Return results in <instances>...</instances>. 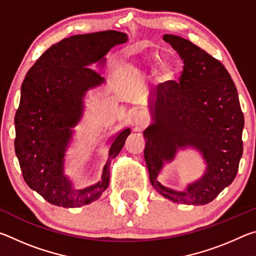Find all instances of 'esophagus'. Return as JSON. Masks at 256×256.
Returning <instances> with one entry per match:
<instances>
[{
    "label": "esophagus",
    "instance_id": "1",
    "mask_svg": "<svg viewBox=\"0 0 256 256\" xmlns=\"http://www.w3.org/2000/svg\"><path fill=\"white\" fill-rule=\"evenodd\" d=\"M132 122L136 128H142L146 123V116L142 110H136L132 114Z\"/></svg>",
    "mask_w": 256,
    "mask_h": 256
}]
</instances>
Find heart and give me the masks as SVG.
<instances>
[{
  "label": "heart",
  "instance_id": "b5f03b06",
  "mask_svg": "<svg viewBox=\"0 0 256 256\" xmlns=\"http://www.w3.org/2000/svg\"><path fill=\"white\" fill-rule=\"evenodd\" d=\"M162 62V58L159 55H150L146 56L144 60V66L146 68H150V70H154L156 66H158L160 62ZM172 76V64L170 60H162L158 68V76L162 80H168L170 79Z\"/></svg>",
  "mask_w": 256,
  "mask_h": 256
}]
</instances>
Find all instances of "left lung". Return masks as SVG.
<instances>
[{
    "label": "left lung",
    "mask_w": 256,
    "mask_h": 256,
    "mask_svg": "<svg viewBox=\"0 0 256 256\" xmlns=\"http://www.w3.org/2000/svg\"><path fill=\"white\" fill-rule=\"evenodd\" d=\"M164 40L178 53L184 66L178 82L159 84L149 97L152 122L144 132V160L158 193L175 203L203 206L235 180L244 115L235 84L218 60L176 34H164ZM188 148L202 154L205 172L184 191L166 188L158 180L164 164Z\"/></svg>",
    "instance_id": "obj_1"
}]
</instances>
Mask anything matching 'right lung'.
I'll return each mask as SVG.
<instances>
[{
  "label": "right lung",
  "instance_id": "1",
  "mask_svg": "<svg viewBox=\"0 0 256 256\" xmlns=\"http://www.w3.org/2000/svg\"><path fill=\"white\" fill-rule=\"evenodd\" d=\"M126 42L128 34L116 30L74 34L50 46L26 74L14 118L16 154L26 183L52 204H89L110 185V162L124 146L130 128L110 138L107 162L96 184L76 188L64 166L73 128L84 116L86 94L105 84L92 66H105L108 52Z\"/></svg>",
  "mask_w": 256,
  "mask_h": 256
}]
</instances>
